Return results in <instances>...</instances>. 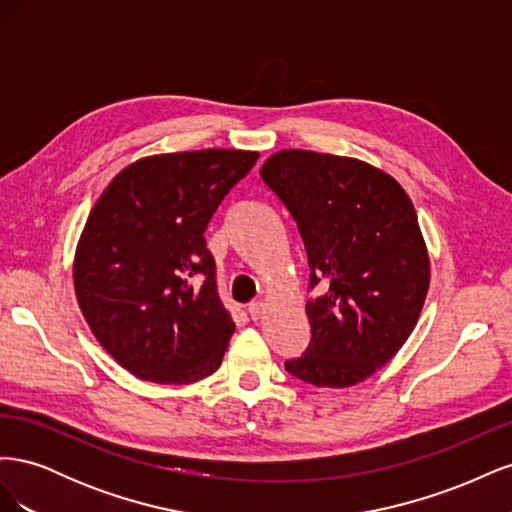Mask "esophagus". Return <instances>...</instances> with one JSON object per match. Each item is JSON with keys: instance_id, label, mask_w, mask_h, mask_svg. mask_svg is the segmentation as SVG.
I'll return each instance as SVG.
<instances>
[{"instance_id": "esophagus-1", "label": "esophagus", "mask_w": 512, "mask_h": 512, "mask_svg": "<svg viewBox=\"0 0 512 512\" xmlns=\"http://www.w3.org/2000/svg\"><path fill=\"white\" fill-rule=\"evenodd\" d=\"M267 314V305L262 303V301H258V303H252L250 305V318L254 320V322H258V320H262V316Z\"/></svg>"}]
</instances>
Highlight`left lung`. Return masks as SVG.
Segmentation results:
<instances>
[{"mask_svg": "<svg viewBox=\"0 0 512 512\" xmlns=\"http://www.w3.org/2000/svg\"><path fill=\"white\" fill-rule=\"evenodd\" d=\"M260 177L297 222L320 290L305 305L312 342L286 371L329 389L359 384L406 344L427 297L412 200L376 166L307 149L273 153Z\"/></svg>", "mask_w": 512, "mask_h": 512, "instance_id": "obj_1", "label": "left lung"}]
</instances>
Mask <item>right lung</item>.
<instances>
[{
    "mask_svg": "<svg viewBox=\"0 0 512 512\" xmlns=\"http://www.w3.org/2000/svg\"><path fill=\"white\" fill-rule=\"evenodd\" d=\"M258 151L136 160L108 183L74 254V292L100 346L130 374L190 384L220 367L235 333L205 230Z\"/></svg>",
    "mask_w": 512,
    "mask_h": 512,
    "instance_id": "add662e5",
    "label": "right lung"
}]
</instances>
